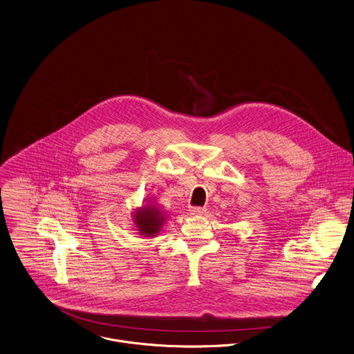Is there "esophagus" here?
I'll list each match as a JSON object with an SVG mask.
<instances>
[{"label":"esophagus","mask_w":354,"mask_h":354,"mask_svg":"<svg viewBox=\"0 0 354 354\" xmlns=\"http://www.w3.org/2000/svg\"><path fill=\"white\" fill-rule=\"evenodd\" d=\"M189 212L192 213V214H204V213L207 212V209L203 208V207H190Z\"/></svg>","instance_id":"obj_1"}]
</instances>
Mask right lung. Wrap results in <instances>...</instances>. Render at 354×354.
<instances>
[{
    "label": "right lung",
    "instance_id": "add662e5",
    "mask_svg": "<svg viewBox=\"0 0 354 354\" xmlns=\"http://www.w3.org/2000/svg\"><path fill=\"white\" fill-rule=\"evenodd\" d=\"M164 214L156 205L142 207L134 214L136 225L141 235L145 236H156L164 224Z\"/></svg>",
    "mask_w": 354,
    "mask_h": 354
}]
</instances>
